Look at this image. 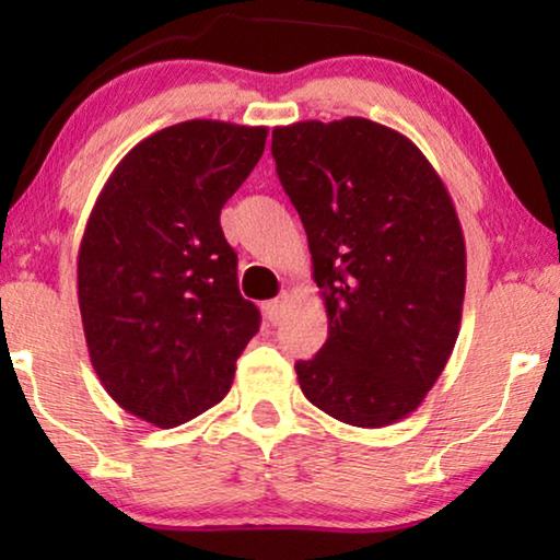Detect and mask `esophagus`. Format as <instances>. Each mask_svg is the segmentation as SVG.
I'll use <instances>...</instances> for the list:
<instances>
[{"label": "esophagus", "mask_w": 560, "mask_h": 560, "mask_svg": "<svg viewBox=\"0 0 560 560\" xmlns=\"http://www.w3.org/2000/svg\"><path fill=\"white\" fill-rule=\"evenodd\" d=\"M288 303H290L288 295H280V298H275V301L265 303L267 320H270V324H280L282 316H285V311H288Z\"/></svg>", "instance_id": "1"}]
</instances>
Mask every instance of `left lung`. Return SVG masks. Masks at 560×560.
<instances>
[{"instance_id":"left-lung-1","label":"left lung","mask_w":560,"mask_h":560,"mask_svg":"<svg viewBox=\"0 0 560 560\" xmlns=\"http://www.w3.org/2000/svg\"><path fill=\"white\" fill-rule=\"evenodd\" d=\"M278 178L308 234L328 339L298 362L303 395L359 428L423 402L454 351L466 247L439 173L408 137L377 121L272 129Z\"/></svg>"}]
</instances>
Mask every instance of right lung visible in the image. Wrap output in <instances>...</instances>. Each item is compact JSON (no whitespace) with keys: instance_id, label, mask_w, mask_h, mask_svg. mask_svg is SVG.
Wrapping results in <instances>:
<instances>
[{"instance_id":"obj_1","label":"right lung","mask_w":560,"mask_h":560,"mask_svg":"<svg viewBox=\"0 0 560 560\" xmlns=\"http://www.w3.org/2000/svg\"><path fill=\"white\" fill-rule=\"evenodd\" d=\"M267 127L190 119L121 158L79 247V308L112 400L158 428L229 393L259 311L236 285L221 209L265 152Z\"/></svg>"}]
</instances>
